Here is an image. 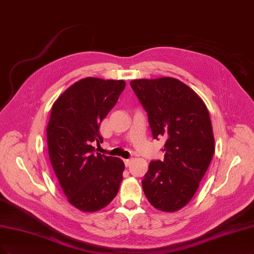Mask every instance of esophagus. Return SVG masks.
<instances>
[{
    "label": "esophagus",
    "mask_w": 254,
    "mask_h": 254,
    "mask_svg": "<svg viewBox=\"0 0 254 254\" xmlns=\"http://www.w3.org/2000/svg\"><path fill=\"white\" fill-rule=\"evenodd\" d=\"M124 163H125V166H126V167H129V166L131 165V163H132V159H128V160H124Z\"/></svg>",
    "instance_id": "obj_1"
}]
</instances>
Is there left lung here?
Instances as JSON below:
<instances>
[{"mask_svg":"<svg viewBox=\"0 0 254 254\" xmlns=\"http://www.w3.org/2000/svg\"><path fill=\"white\" fill-rule=\"evenodd\" d=\"M147 111L153 138L164 137V161H152L142 181L149 203L178 211L193 197L214 153V136L205 103L174 77L130 82Z\"/></svg>","mask_w":254,"mask_h":254,"instance_id":"obj_1","label":"left lung"}]
</instances>
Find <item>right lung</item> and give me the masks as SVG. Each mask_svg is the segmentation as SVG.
<instances>
[{"label": "right lung", "mask_w": 254, "mask_h": 254, "mask_svg": "<svg viewBox=\"0 0 254 254\" xmlns=\"http://www.w3.org/2000/svg\"><path fill=\"white\" fill-rule=\"evenodd\" d=\"M123 80L85 77L52 105L47 125L49 159L68 202L95 212L118 194L125 165L119 157L94 154L102 143L100 125L125 89Z\"/></svg>", "instance_id": "right-lung-1"}]
</instances>
